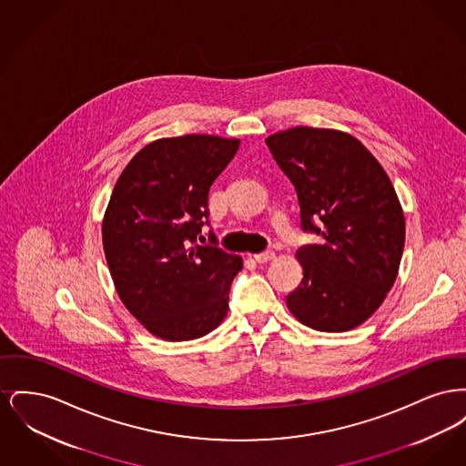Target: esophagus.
I'll return each mask as SVG.
<instances>
[{
  "instance_id": "1",
  "label": "esophagus",
  "mask_w": 466,
  "mask_h": 466,
  "mask_svg": "<svg viewBox=\"0 0 466 466\" xmlns=\"http://www.w3.org/2000/svg\"><path fill=\"white\" fill-rule=\"evenodd\" d=\"M253 258H255V262H258V264H267V262H270V260H274V258H276V253H272V251L255 253V255H253Z\"/></svg>"
}]
</instances>
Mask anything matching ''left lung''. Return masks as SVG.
<instances>
[{
  "instance_id": "1",
  "label": "left lung",
  "mask_w": 466,
  "mask_h": 466,
  "mask_svg": "<svg viewBox=\"0 0 466 466\" xmlns=\"http://www.w3.org/2000/svg\"><path fill=\"white\" fill-rule=\"evenodd\" d=\"M266 143L297 190L302 228L323 238L297 249L304 278L287 297L289 312L319 332L353 330L399 274L405 218L391 179L342 131L300 126Z\"/></svg>"
}]
</instances>
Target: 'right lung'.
<instances>
[{
	"label": "right lung",
	"instance_id": "1",
	"mask_svg": "<svg viewBox=\"0 0 466 466\" xmlns=\"http://www.w3.org/2000/svg\"><path fill=\"white\" fill-rule=\"evenodd\" d=\"M239 139L209 134L162 137L141 148L111 192L103 248L124 306L156 337L179 342L215 330L243 258L196 243L208 194ZM211 243H217L209 232Z\"/></svg>",
	"mask_w": 466,
	"mask_h": 466
}]
</instances>
